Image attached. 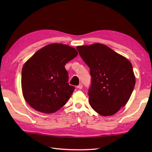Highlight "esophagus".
Segmentation results:
<instances>
[{
    "label": "esophagus",
    "mask_w": 152,
    "mask_h": 152,
    "mask_svg": "<svg viewBox=\"0 0 152 152\" xmlns=\"http://www.w3.org/2000/svg\"><path fill=\"white\" fill-rule=\"evenodd\" d=\"M82 88H83L82 84H80V85H78V86H77V88L79 89H82Z\"/></svg>",
    "instance_id": "esophagus-1"
}]
</instances>
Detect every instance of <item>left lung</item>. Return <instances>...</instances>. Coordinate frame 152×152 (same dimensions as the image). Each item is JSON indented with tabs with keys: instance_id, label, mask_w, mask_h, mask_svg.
Returning <instances> with one entry per match:
<instances>
[{
	"instance_id": "1",
	"label": "left lung",
	"mask_w": 152,
	"mask_h": 152,
	"mask_svg": "<svg viewBox=\"0 0 152 152\" xmlns=\"http://www.w3.org/2000/svg\"><path fill=\"white\" fill-rule=\"evenodd\" d=\"M76 48L92 77L89 104L101 115L115 114L127 104L134 88L136 80L131 63L102 44Z\"/></svg>"
}]
</instances>
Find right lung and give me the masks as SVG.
<instances>
[{
    "instance_id": "obj_1",
    "label": "right lung",
    "mask_w": 152,
    "mask_h": 152,
    "mask_svg": "<svg viewBox=\"0 0 152 152\" xmlns=\"http://www.w3.org/2000/svg\"><path fill=\"white\" fill-rule=\"evenodd\" d=\"M77 56L75 48L54 43L42 48L25 63L22 93L32 108L52 114L66 104L75 88L68 83L69 74L64 66Z\"/></svg>"
}]
</instances>
